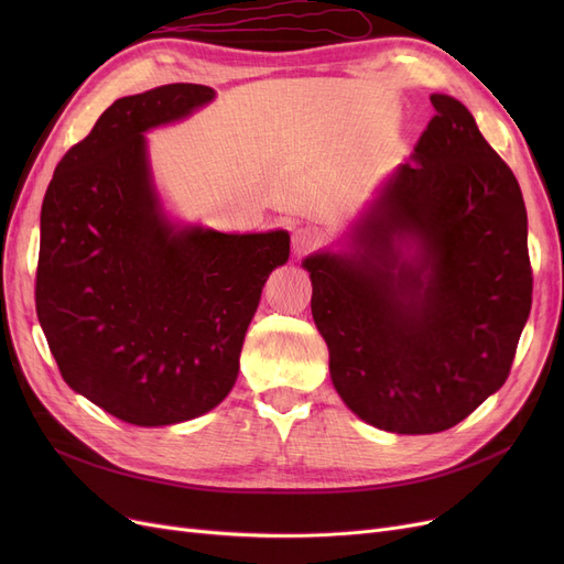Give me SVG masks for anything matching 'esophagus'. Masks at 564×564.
Returning <instances> with one entry per match:
<instances>
[{
    "instance_id": "1",
    "label": "esophagus",
    "mask_w": 564,
    "mask_h": 564,
    "mask_svg": "<svg viewBox=\"0 0 564 564\" xmlns=\"http://www.w3.org/2000/svg\"><path fill=\"white\" fill-rule=\"evenodd\" d=\"M322 242V235L317 228L313 226H301L299 230H294V240H292V247H294V253L296 256H305L308 251L317 249Z\"/></svg>"
}]
</instances>
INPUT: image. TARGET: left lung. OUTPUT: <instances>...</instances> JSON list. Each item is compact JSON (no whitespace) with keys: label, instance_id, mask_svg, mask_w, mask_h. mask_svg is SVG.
I'll use <instances>...</instances> for the list:
<instances>
[{"label":"left lung","instance_id":"8db88e82","mask_svg":"<svg viewBox=\"0 0 564 564\" xmlns=\"http://www.w3.org/2000/svg\"><path fill=\"white\" fill-rule=\"evenodd\" d=\"M431 104L346 249L303 261L336 392L400 435L447 431L497 392L532 311L518 178L460 100Z\"/></svg>","mask_w":564,"mask_h":564}]
</instances>
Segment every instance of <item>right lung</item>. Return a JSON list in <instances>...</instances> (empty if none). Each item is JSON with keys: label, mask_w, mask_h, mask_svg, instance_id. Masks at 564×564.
<instances>
[{"label": "right lung", "mask_w": 564, "mask_h": 564, "mask_svg": "<svg viewBox=\"0 0 564 564\" xmlns=\"http://www.w3.org/2000/svg\"><path fill=\"white\" fill-rule=\"evenodd\" d=\"M202 84L117 98L51 178L40 218L37 317L63 381L143 429L226 400L263 284L289 232L169 220L145 131L212 104Z\"/></svg>", "instance_id": "right-lung-1"}]
</instances>
